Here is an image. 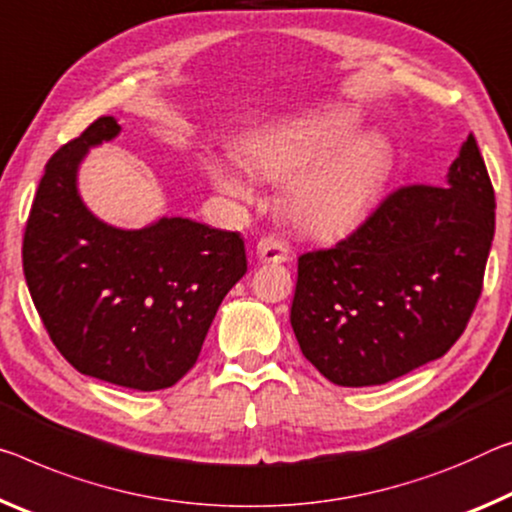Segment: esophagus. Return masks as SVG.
I'll return each instance as SVG.
<instances>
[{
  "instance_id": "obj_1",
  "label": "esophagus",
  "mask_w": 512,
  "mask_h": 512,
  "mask_svg": "<svg viewBox=\"0 0 512 512\" xmlns=\"http://www.w3.org/2000/svg\"><path fill=\"white\" fill-rule=\"evenodd\" d=\"M257 257L262 259V262H273V264H280V262H287L289 257V248L287 243L278 239V237H262L257 241Z\"/></svg>"
}]
</instances>
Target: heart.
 <instances>
[{"label": "heart", "mask_w": 512, "mask_h": 512, "mask_svg": "<svg viewBox=\"0 0 512 512\" xmlns=\"http://www.w3.org/2000/svg\"><path fill=\"white\" fill-rule=\"evenodd\" d=\"M355 118L335 109L303 118L255 145L253 166L269 180H289V214L314 234H335L367 214L389 173V148L380 136H358ZM340 148L337 149L336 145ZM214 182L232 196L248 198L250 184L239 168L212 164Z\"/></svg>", "instance_id": "1"}]
</instances>
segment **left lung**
<instances>
[{"instance_id": "1", "label": "left lung", "mask_w": 512, "mask_h": 512, "mask_svg": "<svg viewBox=\"0 0 512 512\" xmlns=\"http://www.w3.org/2000/svg\"><path fill=\"white\" fill-rule=\"evenodd\" d=\"M494 189L474 134L449 186L405 184L337 246L298 257L291 328L330 383L383 385L442 358L483 291Z\"/></svg>"}]
</instances>
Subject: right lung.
<instances>
[{
  "instance_id": "add662e5",
  "label": "right lung",
  "mask_w": 512,
  "mask_h": 512,
  "mask_svg": "<svg viewBox=\"0 0 512 512\" xmlns=\"http://www.w3.org/2000/svg\"><path fill=\"white\" fill-rule=\"evenodd\" d=\"M120 125L102 116L47 161L22 269L52 344L77 371L154 392L196 364L221 300L248 269L237 232L189 218L118 230L88 212L77 166Z\"/></svg>"
}]
</instances>
